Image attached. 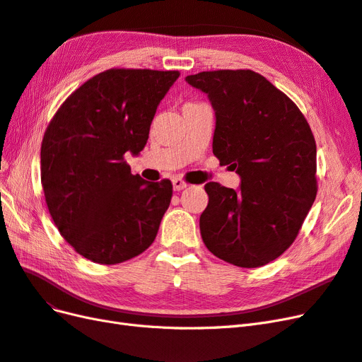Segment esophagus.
Listing matches in <instances>:
<instances>
[{"mask_svg":"<svg viewBox=\"0 0 362 362\" xmlns=\"http://www.w3.org/2000/svg\"><path fill=\"white\" fill-rule=\"evenodd\" d=\"M172 184H173V190H177V192L184 190V189L189 185L187 182H185L184 180H181V178H173V180H172Z\"/></svg>","mask_w":362,"mask_h":362,"instance_id":"esophagus-1","label":"esophagus"}]
</instances>
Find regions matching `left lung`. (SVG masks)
Masks as SVG:
<instances>
[{
	"label": "left lung",
	"instance_id": "1",
	"mask_svg": "<svg viewBox=\"0 0 362 362\" xmlns=\"http://www.w3.org/2000/svg\"><path fill=\"white\" fill-rule=\"evenodd\" d=\"M185 81L214 108L213 154L242 178L238 190L205 184L204 243L229 264L264 266L291 246L315 199L313 131L286 93L250 69L199 72Z\"/></svg>",
	"mask_w": 362,
	"mask_h": 362
}]
</instances>
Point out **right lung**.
I'll use <instances>...</instances> for the list:
<instances>
[{"instance_id": "1", "label": "right lung", "mask_w": 362, "mask_h": 362, "mask_svg": "<svg viewBox=\"0 0 362 362\" xmlns=\"http://www.w3.org/2000/svg\"><path fill=\"white\" fill-rule=\"evenodd\" d=\"M178 71L108 69L64 101L43 134L40 180L62 237L84 258L117 264L145 252L172 199V182L131 173Z\"/></svg>"}]
</instances>
